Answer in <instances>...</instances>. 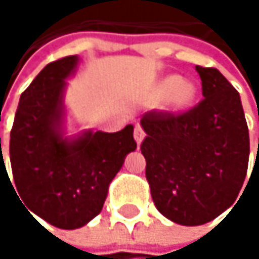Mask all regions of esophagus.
Instances as JSON below:
<instances>
[{
  "label": "esophagus",
  "instance_id": "obj_1",
  "mask_svg": "<svg viewBox=\"0 0 259 259\" xmlns=\"http://www.w3.org/2000/svg\"><path fill=\"white\" fill-rule=\"evenodd\" d=\"M133 136H135V139H136V142H138V144H141V142H142V139L145 138V132H144V129H142V126H141V124H136V126H135Z\"/></svg>",
  "mask_w": 259,
  "mask_h": 259
}]
</instances>
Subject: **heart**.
Wrapping results in <instances>:
<instances>
[{"label": "heart", "instance_id": "heart-1", "mask_svg": "<svg viewBox=\"0 0 259 259\" xmlns=\"http://www.w3.org/2000/svg\"><path fill=\"white\" fill-rule=\"evenodd\" d=\"M159 94L166 97L171 106L183 109L193 102L196 96V87L190 82L181 80L179 76H168L160 82Z\"/></svg>", "mask_w": 259, "mask_h": 259}]
</instances>
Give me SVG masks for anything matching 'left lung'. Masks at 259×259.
<instances>
[{
  "label": "left lung",
  "mask_w": 259,
  "mask_h": 259,
  "mask_svg": "<svg viewBox=\"0 0 259 259\" xmlns=\"http://www.w3.org/2000/svg\"><path fill=\"white\" fill-rule=\"evenodd\" d=\"M204 99L184 112L141 118L145 177L169 221L202 225L230 208L246 179L249 130L238 91L218 69L196 66Z\"/></svg>",
  "instance_id": "8db88e82"
}]
</instances>
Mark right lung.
Returning <instances> with one entry per match:
<instances>
[{"mask_svg": "<svg viewBox=\"0 0 259 259\" xmlns=\"http://www.w3.org/2000/svg\"><path fill=\"white\" fill-rule=\"evenodd\" d=\"M76 63V55L64 57L35 76L21 94L10 132L18 195L29 211L63 230L80 228L102 211L109 183L136 148L132 124L72 141L61 136L63 91Z\"/></svg>", "mask_w": 259, "mask_h": 259, "instance_id": "obj_1", "label": "right lung"}]
</instances>
